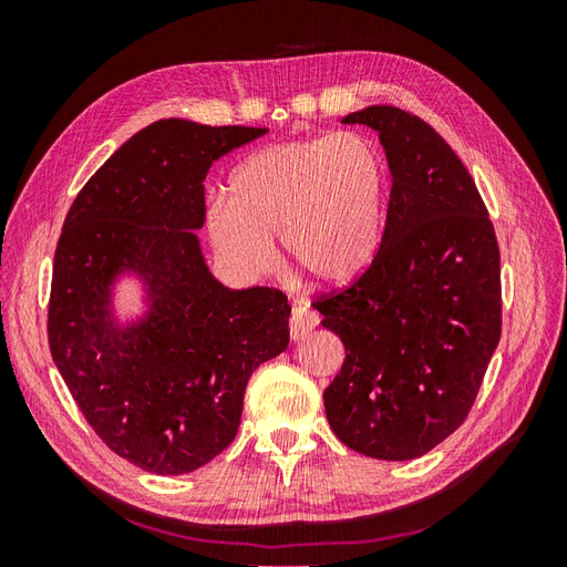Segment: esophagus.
I'll return each mask as SVG.
<instances>
[{"label": "esophagus", "mask_w": 567, "mask_h": 567, "mask_svg": "<svg viewBox=\"0 0 567 567\" xmlns=\"http://www.w3.org/2000/svg\"><path fill=\"white\" fill-rule=\"evenodd\" d=\"M319 323V317L310 310V307L305 305H296L293 307V315H290V321H288V329H290V338H293L296 342L310 338V333L315 331V326Z\"/></svg>", "instance_id": "obj_1"}]
</instances>
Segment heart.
Masks as SVG:
<instances>
[{
	"instance_id": "obj_1",
	"label": "heart",
	"mask_w": 567,
	"mask_h": 567,
	"mask_svg": "<svg viewBox=\"0 0 567 567\" xmlns=\"http://www.w3.org/2000/svg\"><path fill=\"white\" fill-rule=\"evenodd\" d=\"M388 163L362 132L317 134L255 151L208 203V236L221 262L260 277L281 234L290 267L323 286L348 284L381 241Z\"/></svg>"
}]
</instances>
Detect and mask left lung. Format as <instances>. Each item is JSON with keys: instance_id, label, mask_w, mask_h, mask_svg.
<instances>
[{"instance_id": "obj_1", "label": "left lung", "mask_w": 567, "mask_h": 567, "mask_svg": "<svg viewBox=\"0 0 567 567\" xmlns=\"http://www.w3.org/2000/svg\"><path fill=\"white\" fill-rule=\"evenodd\" d=\"M342 123L379 132L392 188L371 265L315 302L346 346L326 419L350 450L409 461L466 421L483 385L502 336L499 244L466 165L425 120L369 106Z\"/></svg>"}]
</instances>
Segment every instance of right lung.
I'll return each instance as SVG.
<instances>
[{"mask_svg": "<svg viewBox=\"0 0 567 567\" xmlns=\"http://www.w3.org/2000/svg\"><path fill=\"white\" fill-rule=\"evenodd\" d=\"M262 134L158 120L96 169L65 215L49 350L94 433L148 473H192L225 452L252 371L288 348V298L221 286L196 236L210 165ZM125 270L145 281L152 307L120 327L110 290Z\"/></svg>", "mask_w": 567, "mask_h": 567, "instance_id": "right-lung-1", "label": "right lung"}]
</instances>
